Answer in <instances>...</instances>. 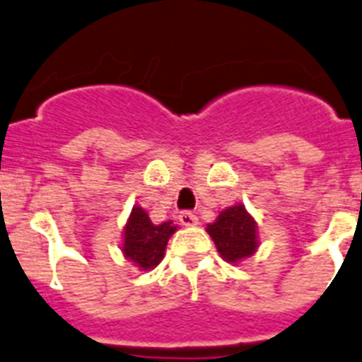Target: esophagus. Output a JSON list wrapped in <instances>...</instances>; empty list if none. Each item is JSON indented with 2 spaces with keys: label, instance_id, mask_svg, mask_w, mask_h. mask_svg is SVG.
<instances>
[{
  "label": "esophagus",
  "instance_id": "esophagus-1",
  "mask_svg": "<svg viewBox=\"0 0 362 362\" xmlns=\"http://www.w3.org/2000/svg\"><path fill=\"white\" fill-rule=\"evenodd\" d=\"M180 223L184 224V226H197V224H199V217H197L195 214H191V211H182Z\"/></svg>",
  "mask_w": 362,
  "mask_h": 362
}]
</instances>
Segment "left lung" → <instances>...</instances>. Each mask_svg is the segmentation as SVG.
<instances>
[{"mask_svg":"<svg viewBox=\"0 0 362 362\" xmlns=\"http://www.w3.org/2000/svg\"><path fill=\"white\" fill-rule=\"evenodd\" d=\"M206 232L214 239L221 257L232 265L256 254L259 247L257 224L243 204L223 209L214 223L208 224Z\"/></svg>","mask_w":362,"mask_h":362,"instance_id":"8db88e82","label":"left lung"}]
</instances>
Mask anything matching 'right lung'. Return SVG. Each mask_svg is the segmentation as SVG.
Instances as JSON below:
<instances>
[{"label": "right lung", "instance_id": "right-lung-1", "mask_svg": "<svg viewBox=\"0 0 362 362\" xmlns=\"http://www.w3.org/2000/svg\"><path fill=\"white\" fill-rule=\"evenodd\" d=\"M176 224L165 221L154 224L144 208L134 206L123 228V256L138 269L151 270L165 256L167 241L176 232Z\"/></svg>", "mask_w": 362, "mask_h": 362}]
</instances>
